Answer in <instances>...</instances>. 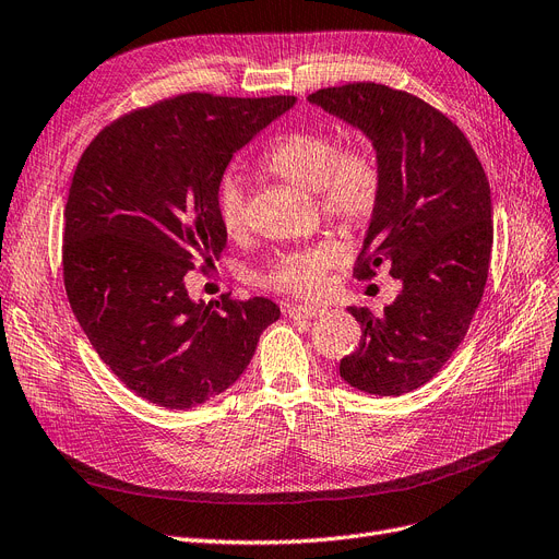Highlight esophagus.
<instances>
[{
  "mask_svg": "<svg viewBox=\"0 0 559 559\" xmlns=\"http://www.w3.org/2000/svg\"><path fill=\"white\" fill-rule=\"evenodd\" d=\"M286 314L292 319H317L325 314V309L319 305H292L286 307Z\"/></svg>",
  "mask_w": 559,
  "mask_h": 559,
  "instance_id": "esophagus-1",
  "label": "esophagus"
}]
</instances>
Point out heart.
Wrapping results in <instances>:
<instances>
[{
  "instance_id": "b5f03b06",
  "label": "heart",
  "mask_w": 559,
  "mask_h": 559,
  "mask_svg": "<svg viewBox=\"0 0 559 559\" xmlns=\"http://www.w3.org/2000/svg\"><path fill=\"white\" fill-rule=\"evenodd\" d=\"M263 167L286 183L319 194L323 213L346 227L367 222L381 197V169L373 153L365 146L342 148V142L325 130L292 132L267 151ZM217 211L227 234L245 229V192L234 178L222 181ZM340 259V245L321 240L311 248L284 254L265 282L288 294L314 296Z\"/></svg>"
}]
</instances>
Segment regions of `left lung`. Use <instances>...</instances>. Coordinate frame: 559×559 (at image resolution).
<instances>
[{"instance_id":"1","label":"left lung","mask_w":559,"mask_h":559,"mask_svg":"<svg viewBox=\"0 0 559 559\" xmlns=\"http://www.w3.org/2000/svg\"><path fill=\"white\" fill-rule=\"evenodd\" d=\"M307 100L360 130L381 169L355 277L385 265L401 280L383 317L348 307L362 337L340 376L367 394L413 392L450 360L481 302L493 248L488 178L463 132L413 94L355 82Z\"/></svg>"}]
</instances>
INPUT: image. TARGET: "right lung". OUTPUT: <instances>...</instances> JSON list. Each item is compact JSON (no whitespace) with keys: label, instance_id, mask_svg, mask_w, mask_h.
<instances>
[{"label":"right lung","instance_id":"right-lung-1","mask_svg":"<svg viewBox=\"0 0 559 559\" xmlns=\"http://www.w3.org/2000/svg\"><path fill=\"white\" fill-rule=\"evenodd\" d=\"M294 105L176 96L100 130L75 167L66 296L100 360L155 406L188 411L231 388L280 319L267 298L192 300L186 275L227 245L217 192L234 153Z\"/></svg>","mask_w":559,"mask_h":559}]
</instances>
